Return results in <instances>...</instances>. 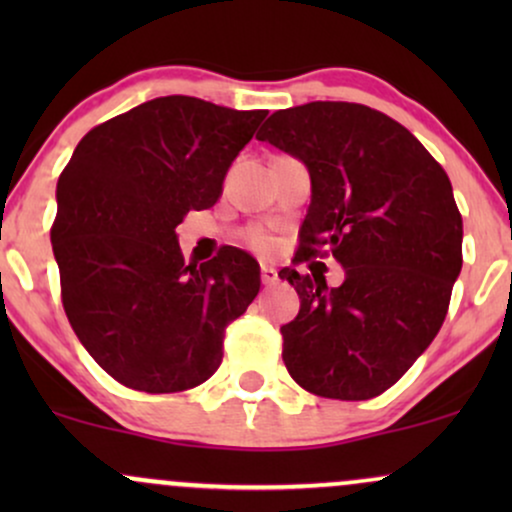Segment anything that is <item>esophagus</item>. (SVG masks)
I'll list each match as a JSON object with an SVG mask.
<instances>
[{
  "label": "esophagus",
  "instance_id": "1",
  "mask_svg": "<svg viewBox=\"0 0 512 512\" xmlns=\"http://www.w3.org/2000/svg\"><path fill=\"white\" fill-rule=\"evenodd\" d=\"M260 279H262L264 286H272V284H276V281H279V274H276V269L269 267V264H262Z\"/></svg>",
  "mask_w": 512,
  "mask_h": 512
}]
</instances>
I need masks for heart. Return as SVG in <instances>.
I'll use <instances>...</instances> for the list:
<instances>
[{"instance_id": "b5f03b06", "label": "heart", "mask_w": 512, "mask_h": 512, "mask_svg": "<svg viewBox=\"0 0 512 512\" xmlns=\"http://www.w3.org/2000/svg\"><path fill=\"white\" fill-rule=\"evenodd\" d=\"M245 243L257 252H267L272 248V238H269V233H264L262 228H250V231L245 233Z\"/></svg>"}]
</instances>
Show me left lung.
<instances>
[{
    "label": "left lung",
    "mask_w": 512,
    "mask_h": 512,
    "mask_svg": "<svg viewBox=\"0 0 512 512\" xmlns=\"http://www.w3.org/2000/svg\"><path fill=\"white\" fill-rule=\"evenodd\" d=\"M260 142L301 158L313 197L296 262L344 267L337 289L281 269L301 298L281 327L286 368L303 390L361 402L383 395L433 342L462 269V214L443 166L380 110L315 101L276 110Z\"/></svg>",
    "instance_id": "obj_1"
}]
</instances>
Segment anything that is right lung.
Segmentation results:
<instances>
[{
    "label": "right lung",
    "mask_w": 512,
    "mask_h": 512,
    "mask_svg": "<svg viewBox=\"0 0 512 512\" xmlns=\"http://www.w3.org/2000/svg\"><path fill=\"white\" fill-rule=\"evenodd\" d=\"M267 110L166 96L101 122L57 180L50 228L69 325L120 385L163 395L202 385L223 334L260 291L248 252L185 264L175 228L214 207Z\"/></svg>",
    "instance_id": "obj_1"
}]
</instances>
